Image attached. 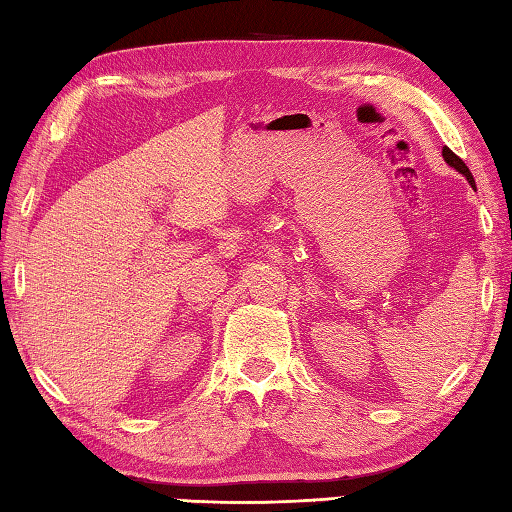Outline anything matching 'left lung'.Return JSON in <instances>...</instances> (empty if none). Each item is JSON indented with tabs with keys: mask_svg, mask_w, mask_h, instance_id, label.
<instances>
[{
	"mask_svg": "<svg viewBox=\"0 0 512 512\" xmlns=\"http://www.w3.org/2000/svg\"><path fill=\"white\" fill-rule=\"evenodd\" d=\"M442 158H444V160H447V165H451V167H453L455 171H460V173H462V176H464L466 180H469V184H471V187L475 189V180H473V173L469 171V167H466V165H464V160H462L460 156H455V154H453V151H451L449 147H444V149H442Z\"/></svg>",
	"mask_w": 512,
	"mask_h": 512,
	"instance_id": "obj_1",
	"label": "left lung"
}]
</instances>
